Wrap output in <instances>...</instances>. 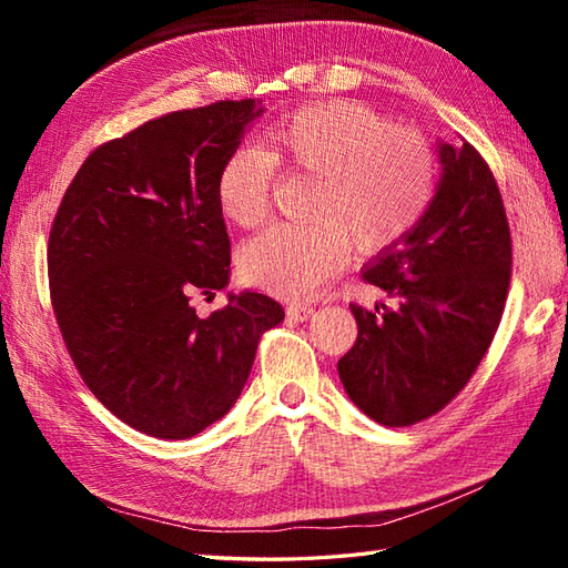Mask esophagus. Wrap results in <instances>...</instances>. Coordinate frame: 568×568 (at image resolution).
<instances>
[{"instance_id":"obj_1","label":"esophagus","mask_w":568,"mask_h":568,"mask_svg":"<svg viewBox=\"0 0 568 568\" xmlns=\"http://www.w3.org/2000/svg\"><path fill=\"white\" fill-rule=\"evenodd\" d=\"M312 312H315V307L307 305V303H291V305H287V317L297 320V322L310 320Z\"/></svg>"}]
</instances>
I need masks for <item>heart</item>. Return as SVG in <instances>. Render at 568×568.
Returning <instances> with one entry per match:
<instances>
[{
    "label": "heart",
    "instance_id": "obj_1",
    "mask_svg": "<svg viewBox=\"0 0 568 568\" xmlns=\"http://www.w3.org/2000/svg\"><path fill=\"white\" fill-rule=\"evenodd\" d=\"M277 165L315 178L307 216L251 239L241 271L283 297H305L346 258V246L378 253L403 241L437 192V155L413 129L358 102L305 106L265 131V149L244 143L216 175V202L234 224L256 226L271 210Z\"/></svg>",
    "mask_w": 568,
    "mask_h": 568
}]
</instances>
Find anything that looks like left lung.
<instances>
[{
    "instance_id": "8db88e82",
    "label": "left lung",
    "mask_w": 568,
    "mask_h": 568,
    "mask_svg": "<svg viewBox=\"0 0 568 568\" xmlns=\"http://www.w3.org/2000/svg\"><path fill=\"white\" fill-rule=\"evenodd\" d=\"M437 149L427 214L364 271L395 305L352 303L358 336L336 364L354 405L385 427L417 425L464 390L508 297L513 239L496 178L464 139Z\"/></svg>"
}]
</instances>
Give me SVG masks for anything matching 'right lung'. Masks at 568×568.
Here are the masks:
<instances>
[{
  "label": "right lung",
  "mask_w": 568,
  "mask_h": 568,
  "mask_svg": "<svg viewBox=\"0 0 568 568\" xmlns=\"http://www.w3.org/2000/svg\"><path fill=\"white\" fill-rule=\"evenodd\" d=\"M258 104L171 112L102 143L55 212L48 285L72 364L112 415L149 437L187 439L222 419L263 332L285 317L248 291L210 317L192 307L229 283L216 175Z\"/></svg>",
  "instance_id": "1"
}]
</instances>
